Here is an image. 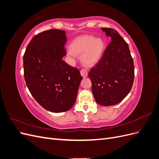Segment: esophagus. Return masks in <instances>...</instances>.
Returning a JSON list of instances; mask_svg holds the SVG:
<instances>
[{
	"instance_id": "obj_1",
	"label": "esophagus",
	"mask_w": 159,
	"mask_h": 159,
	"mask_svg": "<svg viewBox=\"0 0 159 159\" xmlns=\"http://www.w3.org/2000/svg\"><path fill=\"white\" fill-rule=\"evenodd\" d=\"M80 73H81V76L84 77V78H85V77H87L88 75V72L87 70H85V69L81 70V71H80Z\"/></svg>"
}]
</instances>
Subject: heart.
Wrapping results in <instances>:
<instances>
[{"label":"heart","instance_id":"obj_1","mask_svg":"<svg viewBox=\"0 0 159 159\" xmlns=\"http://www.w3.org/2000/svg\"><path fill=\"white\" fill-rule=\"evenodd\" d=\"M70 50L75 55L83 53L81 61L84 66L89 67L95 65L101 59L103 53L104 43L99 38L84 36L71 42Z\"/></svg>","mask_w":159,"mask_h":159}]
</instances>
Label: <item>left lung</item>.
<instances>
[{
	"mask_svg": "<svg viewBox=\"0 0 159 159\" xmlns=\"http://www.w3.org/2000/svg\"><path fill=\"white\" fill-rule=\"evenodd\" d=\"M102 30L111 38V42L88 75L96 102L103 106H109L121 102L130 92L134 68L128 44L119 32L109 28H102Z\"/></svg>",
	"mask_w": 159,
	"mask_h": 159,
	"instance_id": "8db88e82",
	"label": "left lung"
}]
</instances>
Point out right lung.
Segmentation results:
<instances>
[{"mask_svg":"<svg viewBox=\"0 0 159 159\" xmlns=\"http://www.w3.org/2000/svg\"><path fill=\"white\" fill-rule=\"evenodd\" d=\"M64 30L51 29L34 37L23 56L24 75L30 93L42 107L64 112L74 105L82 77L65 62Z\"/></svg>","mask_w":159,"mask_h":159,"instance_id":"1","label":"right lung"}]
</instances>
